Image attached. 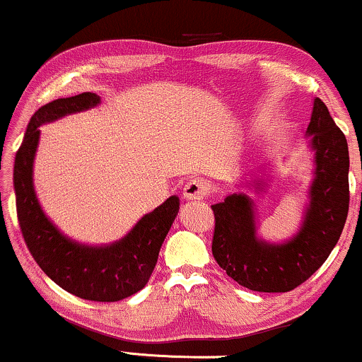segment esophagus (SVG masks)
Listing matches in <instances>:
<instances>
[{"label":"esophagus","mask_w":362,"mask_h":362,"mask_svg":"<svg viewBox=\"0 0 362 362\" xmlns=\"http://www.w3.org/2000/svg\"><path fill=\"white\" fill-rule=\"evenodd\" d=\"M182 194H185L186 199H204L209 194V185L204 180H199V177H192L182 187Z\"/></svg>","instance_id":"1"}]
</instances>
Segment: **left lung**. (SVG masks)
Returning <instances> with one entry per match:
<instances>
[{
	"instance_id": "8db88e82",
	"label": "left lung",
	"mask_w": 362,
	"mask_h": 362,
	"mask_svg": "<svg viewBox=\"0 0 362 362\" xmlns=\"http://www.w3.org/2000/svg\"><path fill=\"white\" fill-rule=\"evenodd\" d=\"M313 158V182L300 230L281 244L257 237L255 211L244 192L227 196L214 211L212 255L237 284L254 291L284 293L303 284L338 244L349 209V151L328 107L315 98L306 128ZM262 182H257L260 189Z\"/></svg>"
}]
</instances>
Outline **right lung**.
I'll use <instances>...</instances> for the list:
<instances>
[{"mask_svg": "<svg viewBox=\"0 0 362 362\" xmlns=\"http://www.w3.org/2000/svg\"><path fill=\"white\" fill-rule=\"evenodd\" d=\"M100 103L97 93L57 98L31 117L14 160V194L18 221L29 252L49 279L69 293L90 301H118L135 295L148 284L158 254L180 211V197L171 196L136 226L108 245H83L64 235L39 204L33 182V165L39 127L83 112Z\"/></svg>", "mask_w": 362, "mask_h": 362, "instance_id": "1", "label": "right lung"}]
</instances>
